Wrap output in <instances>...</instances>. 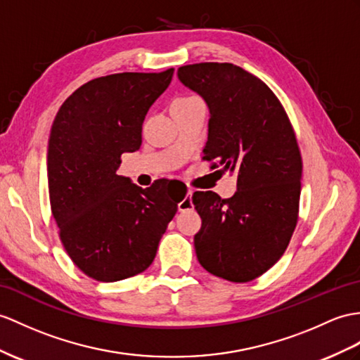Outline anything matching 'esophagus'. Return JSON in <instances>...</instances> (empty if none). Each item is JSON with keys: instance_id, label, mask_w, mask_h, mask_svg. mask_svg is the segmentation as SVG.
Segmentation results:
<instances>
[{"instance_id": "1", "label": "esophagus", "mask_w": 360, "mask_h": 360, "mask_svg": "<svg viewBox=\"0 0 360 360\" xmlns=\"http://www.w3.org/2000/svg\"><path fill=\"white\" fill-rule=\"evenodd\" d=\"M189 207H192V191L191 189L188 191L186 197L179 203V210H188Z\"/></svg>"}]
</instances>
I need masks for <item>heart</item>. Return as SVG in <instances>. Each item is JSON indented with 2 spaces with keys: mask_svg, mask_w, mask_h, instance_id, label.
Here are the masks:
<instances>
[{
  "mask_svg": "<svg viewBox=\"0 0 360 360\" xmlns=\"http://www.w3.org/2000/svg\"><path fill=\"white\" fill-rule=\"evenodd\" d=\"M186 99H192V98H185V99H179V101H186Z\"/></svg>",
  "mask_w": 360,
  "mask_h": 360,
  "instance_id": "heart-1",
  "label": "heart"
}]
</instances>
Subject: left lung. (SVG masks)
Instances as JSON below:
<instances>
[{"label":"left lung","instance_id":"8db88e82","mask_svg":"<svg viewBox=\"0 0 360 360\" xmlns=\"http://www.w3.org/2000/svg\"><path fill=\"white\" fill-rule=\"evenodd\" d=\"M177 76L209 108L203 159L236 174L231 198L192 195L201 217L197 258L218 278L252 281L283 257L297 221L302 160L295 131L274 91L238 65H183Z\"/></svg>","mask_w":360,"mask_h":360}]
</instances>
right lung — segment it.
<instances>
[{
	"instance_id": "add662e5",
	"label": "right lung",
	"mask_w": 360,
	"mask_h": 360,
	"mask_svg": "<svg viewBox=\"0 0 360 360\" xmlns=\"http://www.w3.org/2000/svg\"><path fill=\"white\" fill-rule=\"evenodd\" d=\"M172 75L174 68L93 79L60 105L51 125V214L68 257L96 281H120L150 267L185 198L169 197L163 180L142 189L116 174L120 155L142 145L146 112Z\"/></svg>"
}]
</instances>
